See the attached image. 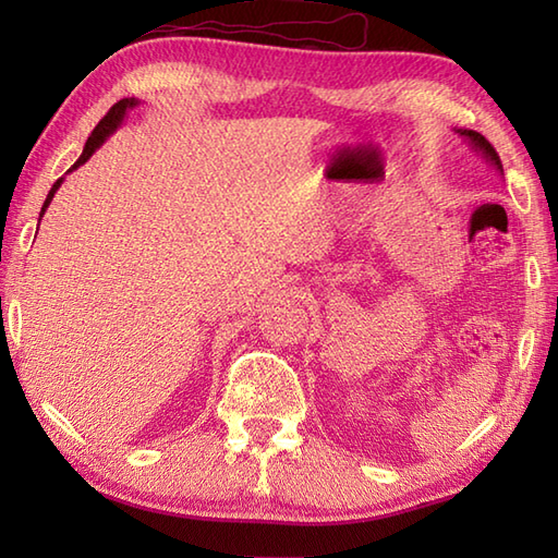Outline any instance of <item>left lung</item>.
I'll list each match as a JSON object with an SVG mask.
<instances>
[{
    "mask_svg": "<svg viewBox=\"0 0 558 558\" xmlns=\"http://www.w3.org/2000/svg\"><path fill=\"white\" fill-rule=\"evenodd\" d=\"M458 134H460V136H465V138L470 141V144H472V148L480 150L482 156L487 158V162H492L494 168L504 174V165H501L499 153H496V148L489 144L487 138H484L480 132H472V129H458Z\"/></svg>",
    "mask_w": 558,
    "mask_h": 558,
    "instance_id": "obj_1",
    "label": "left lung"
}]
</instances>
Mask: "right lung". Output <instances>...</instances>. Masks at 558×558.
<instances>
[{"mask_svg":"<svg viewBox=\"0 0 558 558\" xmlns=\"http://www.w3.org/2000/svg\"><path fill=\"white\" fill-rule=\"evenodd\" d=\"M138 105V100L136 98H124V100H120V102H114L112 108H110V112L102 117V120L98 122V126L93 129V134L88 136V141H86V146H83V153H81V158L74 162V168L71 170H76L78 165H83L86 162L93 153H96L102 144H105V138H108L117 126L122 124V120H124V114H126V110H132V108H136ZM64 180V177H62ZM62 180H57L54 182V186L50 189V194H47V198H45V204H43V210H40V218L45 216V210H47V206H50V201L54 198V192L59 189V184H62Z\"/></svg>","mask_w":558,"mask_h":558,"instance_id":"1","label":"right lung"}]
</instances>
